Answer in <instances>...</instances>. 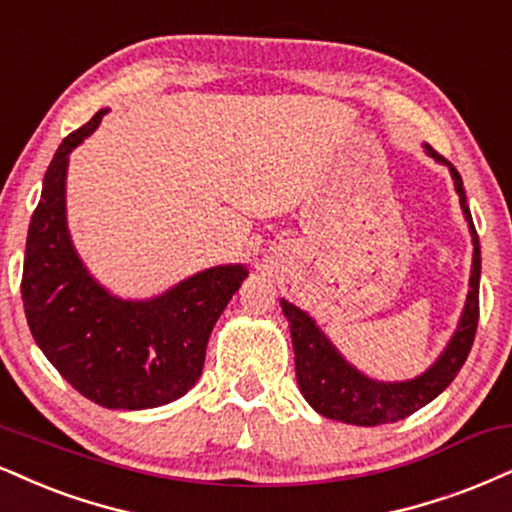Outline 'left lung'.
<instances>
[{"mask_svg":"<svg viewBox=\"0 0 512 512\" xmlns=\"http://www.w3.org/2000/svg\"><path fill=\"white\" fill-rule=\"evenodd\" d=\"M429 157L436 162L448 164L451 176L458 190L460 207L467 219L472 233V274H470V293L460 317L458 329L443 350L439 360L434 362L427 372L410 381H374L360 374L353 365L343 360L334 343L322 334L307 312L281 300V310L291 326L293 350H295V377H298L300 393L307 403L315 408L319 415L338 420L357 427H377V424H389L410 417L412 412L424 408L427 403L439 396L451 381L458 377L460 367L465 365L467 355L474 343L479 322V274H482V250H479V238L474 231L470 207L463 188V178L451 162H446L434 147L424 145Z\"/></svg>","mask_w":512,"mask_h":512,"instance_id":"obj_1","label":"left lung"}]
</instances>
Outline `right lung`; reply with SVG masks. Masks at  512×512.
Returning a JSON list of instances; mask_svg holds the SVG:
<instances>
[{"label":"right lung","mask_w":512,"mask_h":512,"mask_svg":"<svg viewBox=\"0 0 512 512\" xmlns=\"http://www.w3.org/2000/svg\"><path fill=\"white\" fill-rule=\"evenodd\" d=\"M104 114L66 135L47 166L26 240L23 307L35 343L78 393L109 410L159 408L200 379L209 334L248 269H205L152 300H121L92 279L66 229V166Z\"/></svg>","instance_id":"right-lung-1"}]
</instances>
